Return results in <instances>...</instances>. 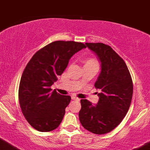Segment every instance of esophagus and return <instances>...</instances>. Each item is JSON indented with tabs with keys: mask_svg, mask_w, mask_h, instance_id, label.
Returning <instances> with one entry per match:
<instances>
[{
	"mask_svg": "<svg viewBox=\"0 0 150 150\" xmlns=\"http://www.w3.org/2000/svg\"><path fill=\"white\" fill-rule=\"evenodd\" d=\"M72 98L73 99V100H77V101H80V98H78V97L75 96H72Z\"/></svg>",
	"mask_w": 150,
	"mask_h": 150,
	"instance_id": "esophagus-1",
	"label": "esophagus"
}]
</instances>
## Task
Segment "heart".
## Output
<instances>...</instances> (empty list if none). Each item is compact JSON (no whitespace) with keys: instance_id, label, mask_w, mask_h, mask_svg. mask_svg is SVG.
<instances>
[{"instance_id":"b5f03b06","label":"heart","mask_w":150,"mask_h":150,"mask_svg":"<svg viewBox=\"0 0 150 150\" xmlns=\"http://www.w3.org/2000/svg\"><path fill=\"white\" fill-rule=\"evenodd\" d=\"M90 64H94V65H98L96 60L95 59H88L85 61V65H90Z\"/></svg>"}]
</instances>
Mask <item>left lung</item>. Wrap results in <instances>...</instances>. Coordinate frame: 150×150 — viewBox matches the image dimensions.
Returning <instances> with one entry per match:
<instances>
[{
	"instance_id": "1",
	"label": "left lung",
	"mask_w": 150,
	"mask_h": 150,
	"mask_svg": "<svg viewBox=\"0 0 150 150\" xmlns=\"http://www.w3.org/2000/svg\"><path fill=\"white\" fill-rule=\"evenodd\" d=\"M101 63V72L95 87L99 99L92 105L81 99L79 120L83 128L96 134L111 132L122 122L132 102L133 84L124 60L112 48L103 43H85Z\"/></svg>"
}]
</instances>
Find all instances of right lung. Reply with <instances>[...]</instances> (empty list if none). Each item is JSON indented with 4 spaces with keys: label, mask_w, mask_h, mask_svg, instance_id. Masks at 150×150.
<instances>
[{
    "label": "right lung",
    "mask_w": 150,
    "mask_h": 150,
    "mask_svg": "<svg viewBox=\"0 0 150 150\" xmlns=\"http://www.w3.org/2000/svg\"><path fill=\"white\" fill-rule=\"evenodd\" d=\"M86 48L82 42L55 41L35 53L27 64L20 81L18 99L27 121L39 132H51L58 127L71 101L52 90L68 66L70 58Z\"/></svg>",
    "instance_id": "right-lung-1"
}]
</instances>
